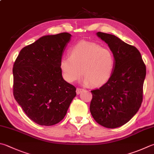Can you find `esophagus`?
Masks as SVG:
<instances>
[{
	"label": "esophagus",
	"mask_w": 154,
	"mask_h": 154,
	"mask_svg": "<svg viewBox=\"0 0 154 154\" xmlns=\"http://www.w3.org/2000/svg\"><path fill=\"white\" fill-rule=\"evenodd\" d=\"M83 91H84V89L78 88H76V94H80L81 92H82Z\"/></svg>",
	"instance_id": "obj_1"
}]
</instances>
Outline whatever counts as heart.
Listing matches in <instances>:
<instances>
[{"label": "heart", "instance_id": "b5f03b06", "mask_svg": "<svg viewBox=\"0 0 154 154\" xmlns=\"http://www.w3.org/2000/svg\"><path fill=\"white\" fill-rule=\"evenodd\" d=\"M69 56L62 57L60 68L63 79L73 83L85 76L86 85L100 86L108 82L115 68L112 52L97 43L80 42L69 50Z\"/></svg>", "mask_w": 154, "mask_h": 154}]
</instances>
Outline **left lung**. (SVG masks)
Masks as SVG:
<instances>
[{
    "instance_id": "8db88e82",
    "label": "left lung",
    "mask_w": 154,
    "mask_h": 154,
    "mask_svg": "<svg viewBox=\"0 0 154 154\" xmlns=\"http://www.w3.org/2000/svg\"><path fill=\"white\" fill-rule=\"evenodd\" d=\"M114 56L115 68L110 80L92 91L90 111L94 119L106 128H117L132 119L143 100L146 65L140 52L114 35L98 32Z\"/></svg>"
}]
</instances>
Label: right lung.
<instances>
[{"label": "right lung", "mask_w": 154, "mask_h": 154, "mask_svg": "<svg viewBox=\"0 0 154 154\" xmlns=\"http://www.w3.org/2000/svg\"><path fill=\"white\" fill-rule=\"evenodd\" d=\"M72 35H48L23 48L13 69L14 97L31 120L50 126L64 118L75 87L63 80L60 62Z\"/></svg>", "instance_id": "obj_1"}]
</instances>
